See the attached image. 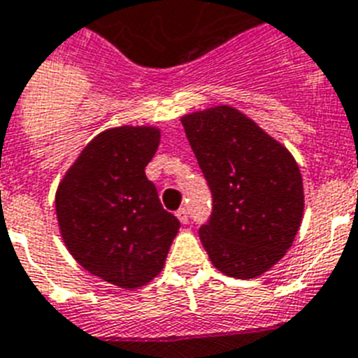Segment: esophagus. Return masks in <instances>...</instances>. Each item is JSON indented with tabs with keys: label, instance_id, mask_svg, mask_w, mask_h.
Instances as JSON below:
<instances>
[{
	"label": "esophagus",
	"instance_id": "34e87169",
	"mask_svg": "<svg viewBox=\"0 0 358 358\" xmlns=\"http://www.w3.org/2000/svg\"><path fill=\"white\" fill-rule=\"evenodd\" d=\"M176 217H178V220H180V222H182V224H187V220H189L187 209L180 208L178 211H176Z\"/></svg>",
	"mask_w": 358,
	"mask_h": 358
}]
</instances>
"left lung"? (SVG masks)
Returning <instances> with one entry per match:
<instances>
[{"label": "left lung", "instance_id": "8db88e82", "mask_svg": "<svg viewBox=\"0 0 358 358\" xmlns=\"http://www.w3.org/2000/svg\"><path fill=\"white\" fill-rule=\"evenodd\" d=\"M211 189L213 209L199 235L222 274L252 280L290 248L303 215V184L292 154L231 106L182 117Z\"/></svg>", "mask_w": 358, "mask_h": 358}]
</instances>
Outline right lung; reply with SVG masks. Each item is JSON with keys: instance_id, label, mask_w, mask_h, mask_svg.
<instances>
[{"instance_id": "add662e5", "label": "right lung", "mask_w": 358, "mask_h": 358, "mask_svg": "<svg viewBox=\"0 0 358 358\" xmlns=\"http://www.w3.org/2000/svg\"><path fill=\"white\" fill-rule=\"evenodd\" d=\"M159 145L152 127H117L90 141L57 191L62 239L80 266L123 289L162 272L180 220L165 211L145 167Z\"/></svg>"}]
</instances>
